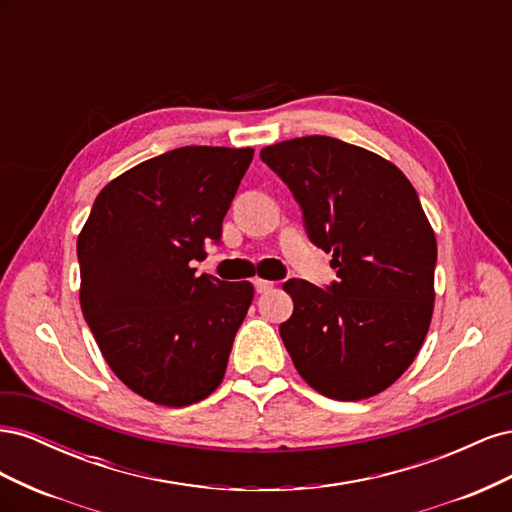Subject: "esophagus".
<instances>
[{"label":"esophagus","mask_w":512,"mask_h":512,"mask_svg":"<svg viewBox=\"0 0 512 512\" xmlns=\"http://www.w3.org/2000/svg\"><path fill=\"white\" fill-rule=\"evenodd\" d=\"M254 288L258 294L262 292H269L273 288V282H267V280H254Z\"/></svg>","instance_id":"1"}]
</instances>
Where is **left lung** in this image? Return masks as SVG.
<instances>
[{"label":"left lung","mask_w":512,"mask_h":512,"mask_svg":"<svg viewBox=\"0 0 512 512\" xmlns=\"http://www.w3.org/2000/svg\"><path fill=\"white\" fill-rule=\"evenodd\" d=\"M297 200L309 241L331 252L337 280H288L280 324L303 380L324 397L378 395L404 374L433 314L436 235L412 183L367 149L303 136L260 151Z\"/></svg>","instance_id":"8db88e82"}]
</instances>
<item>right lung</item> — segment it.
I'll use <instances>...</instances> for the list:
<instances>
[{
	"label": "right lung",
	"mask_w": 512,
	"mask_h": 512,
	"mask_svg": "<svg viewBox=\"0 0 512 512\" xmlns=\"http://www.w3.org/2000/svg\"><path fill=\"white\" fill-rule=\"evenodd\" d=\"M254 149L179 147L98 194L76 241L81 307L115 376L153 404L181 408L218 389L254 299L250 282L194 275L220 243Z\"/></svg>",
	"instance_id": "1"
}]
</instances>
